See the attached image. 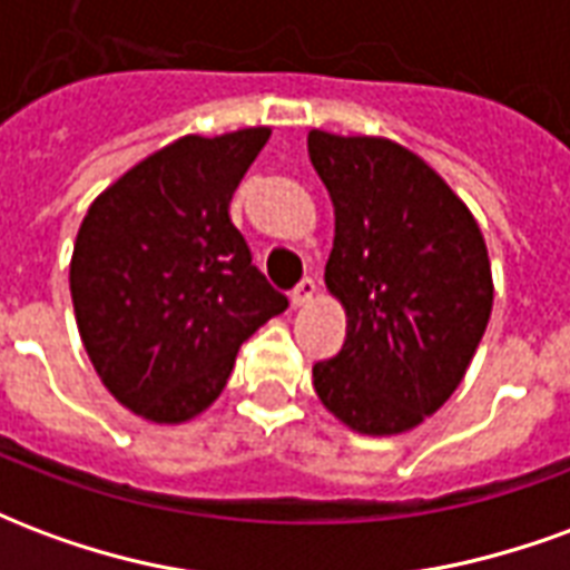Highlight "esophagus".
Masks as SVG:
<instances>
[{"instance_id": "obj_1", "label": "esophagus", "mask_w": 570, "mask_h": 570, "mask_svg": "<svg viewBox=\"0 0 570 570\" xmlns=\"http://www.w3.org/2000/svg\"><path fill=\"white\" fill-rule=\"evenodd\" d=\"M314 293H317V284H314V277H302L296 284V289L289 293V298H293V305H308L311 298H314Z\"/></svg>"}]
</instances>
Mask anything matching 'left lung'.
I'll return each instance as SVG.
<instances>
[{"label": "left lung", "mask_w": 570, "mask_h": 570, "mask_svg": "<svg viewBox=\"0 0 570 570\" xmlns=\"http://www.w3.org/2000/svg\"><path fill=\"white\" fill-rule=\"evenodd\" d=\"M333 198L326 286L347 314L314 391L347 428L403 433L464 379L491 314V265L473 213L442 176L379 137L308 134Z\"/></svg>", "instance_id": "1"}]
</instances>
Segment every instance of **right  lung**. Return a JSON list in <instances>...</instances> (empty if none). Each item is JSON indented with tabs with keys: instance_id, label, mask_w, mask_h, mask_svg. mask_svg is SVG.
I'll return each mask as SVG.
<instances>
[{
	"instance_id": "1",
	"label": "right lung",
	"mask_w": 570,
	"mask_h": 570,
	"mask_svg": "<svg viewBox=\"0 0 570 570\" xmlns=\"http://www.w3.org/2000/svg\"><path fill=\"white\" fill-rule=\"evenodd\" d=\"M268 137H183L88 207L69 265L76 323L97 375L142 419L179 424L204 412L237 347L289 305L228 216Z\"/></svg>"
}]
</instances>
